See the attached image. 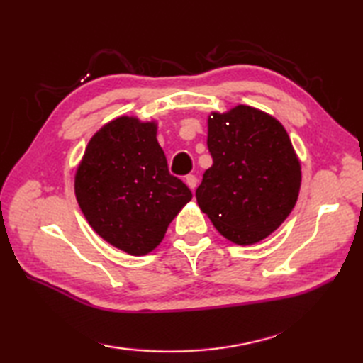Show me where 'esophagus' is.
<instances>
[{
  "label": "esophagus",
  "instance_id": "34e87169",
  "mask_svg": "<svg viewBox=\"0 0 363 363\" xmlns=\"http://www.w3.org/2000/svg\"><path fill=\"white\" fill-rule=\"evenodd\" d=\"M186 184L190 187V190L194 191V190L196 189V186H198V177H196L195 174H189V176L186 177Z\"/></svg>",
  "mask_w": 363,
  "mask_h": 363
}]
</instances>
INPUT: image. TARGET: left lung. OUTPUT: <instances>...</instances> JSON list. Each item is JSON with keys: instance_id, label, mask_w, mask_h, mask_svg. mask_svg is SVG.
I'll return each mask as SVG.
<instances>
[{"instance_id": "left-lung-1", "label": "left lung", "mask_w": 363, "mask_h": 363, "mask_svg": "<svg viewBox=\"0 0 363 363\" xmlns=\"http://www.w3.org/2000/svg\"><path fill=\"white\" fill-rule=\"evenodd\" d=\"M207 123L213 164L196 189V201L228 240H264L289 217L299 194L301 165L287 130L250 106L215 112Z\"/></svg>"}]
</instances>
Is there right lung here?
<instances>
[{
    "mask_svg": "<svg viewBox=\"0 0 363 363\" xmlns=\"http://www.w3.org/2000/svg\"><path fill=\"white\" fill-rule=\"evenodd\" d=\"M74 194L95 233L133 256L156 248L191 199L190 189L168 172L156 125L134 117L107 123L91 137Z\"/></svg>",
    "mask_w": 363,
    "mask_h": 363,
    "instance_id": "1",
    "label": "right lung"
}]
</instances>
